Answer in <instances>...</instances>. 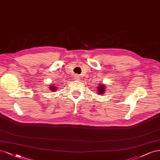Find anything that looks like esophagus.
<instances>
[{"label":"esophagus","mask_w":160,"mask_h":160,"mask_svg":"<svg viewBox=\"0 0 160 160\" xmlns=\"http://www.w3.org/2000/svg\"><path fill=\"white\" fill-rule=\"evenodd\" d=\"M74 78L76 79V80H80V77L78 76H75V77H74Z\"/></svg>","instance_id":"1"}]
</instances>
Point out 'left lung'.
Returning a JSON list of instances; mask_svg holds the SVG:
<instances>
[{"label":"left lung","mask_w":160,"mask_h":160,"mask_svg":"<svg viewBox=\"0 0 160 160\" xmlns=\"http://www.w3.org/2000/svg\"><path fill=\"white\" fill-rule=\"evenodd\" d=\"M105 88L106 86L103 84H100V86H98V94H104V91H105Z\"/></svg>","instance_id":"1"}]
</instances>
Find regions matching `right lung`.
Listing matches in <instances>:
<instances>
[{"instance_id":"1","label":"right lung","mask_w":160,"mask_h":160,"mask_svg":"<svg viewBox=\"0 0 160 160\" xmlns=\"http://www.w3.org/2000/svg\"><path fill=\"white\" fill-rule=\"evenodd\" d=\"M51 86H50V90H52V91H54V90H56V86H55L54 85H53V84H52V85H50Z\"/></svg>"}]
</instances>
